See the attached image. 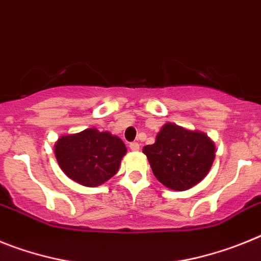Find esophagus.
Listing matches in <instances>:
<instances>
[{
    "label": "esophagus",
    "mask_w": 261,
    "mask_h": 261,
    "mask_svg": "<svg viewBox=\"0 0 261 261\" xmlns=\"http://www.w3.org/2000/svg\"><path fill=\"white\" fill-rule=\"evenodd\" d=\"M130 149L131 151H134V152L139 151V143H137V142H133V143H130Z\"/></svg>",
    "instance_id": "1"
}]
</instances>
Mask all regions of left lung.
<instances>
[{"label":"left lung","instance_id":"obj_1","mask_svg":"<svg viewBox=\"0 0 261 261\" xmlns=\"http://www.w3.org/2000/svg\"><path fill=\"white\" fill-rule=\"evenodd\" d=\"M155 177L169 189L188 190L206 177L215 159L207 134L165 123L153 144L143 147Z\"/></svg>","mask_w":261,"mask_h":261}]
</instances>
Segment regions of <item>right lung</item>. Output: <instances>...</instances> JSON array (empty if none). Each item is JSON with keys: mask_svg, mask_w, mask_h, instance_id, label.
Wrapping results in <instances>:
<instances>
[{"mask_svg": "<svg viewBox=\"0 0 261 261\" xmlns=\"http://www.w3.org/2000/svg\"><path fill=\"white\" fill-rule=\"evenodd\" d=\"M127 148L109 131L87 128L62 135L55 143L59 167L71 180L84 187H99L114 176Z\"/></svg>", "mask_w": 261, "mask_h": 261, "instance_id": "add662e5", "label": "right lung"}]
</instances>
